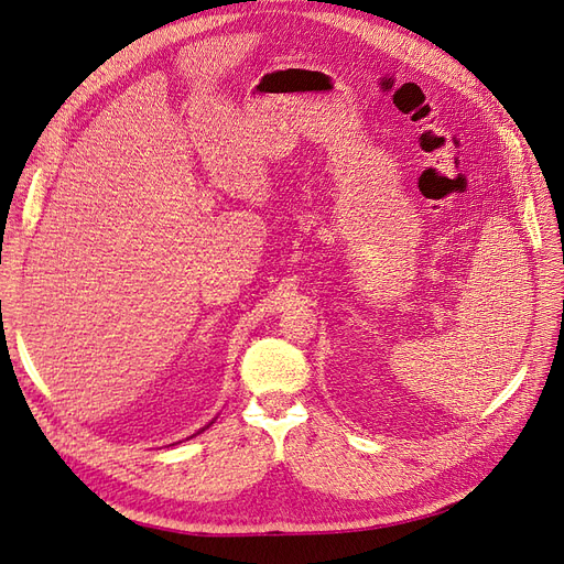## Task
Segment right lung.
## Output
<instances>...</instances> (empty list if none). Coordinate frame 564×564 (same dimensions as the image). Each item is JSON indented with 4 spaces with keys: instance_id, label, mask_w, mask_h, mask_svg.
Returning <instances> with one entry per match:
<instances>
[{
    "instance_id": "obj_1",
    "label": "right lung",
    "mask_w": 564,
    "mask_h": 564,
    "mask_svg": "<svg viewBox=\"0 0 564 564\" xmlns=\"http://www.w3.org/2000/svg\"><path fill=\"white\" fill-rule=\"evenodd\" d=\"M212 423H214V421H212ZM212 423H209V425H212ZM209 425H204V429H209ZM204 429H202V431H204ZM202 431H197V433H195V435H199V433H202Z\"/></svg>"
}]
</instances>
